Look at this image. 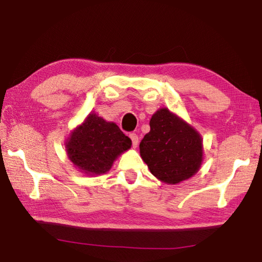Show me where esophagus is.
<instances>
[{
    "instance_id": "obj_1",
    "label": "esophagus",
    "mask_w": 262,
    "mask_h": 262,
    "mask_svg": "<svg viewBox=\"0 0 262 262\" xmlns=\"http://www.w3.org/2000/svg\"><path fill=\"white\" fill-rule=\"evenodd\" d=\"M129 137H130L132 142H133V147L136 148L137 144H139V136H137L135 133H132V134L129 135Z\"/></svg>"
}]
</instances>
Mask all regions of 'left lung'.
I'll return each mask as SVG.
<instances>
[{
    "label": "left lung",
    "instance_id": "obj_1",
    "mask_svg": "<svg viewBox=\"0 0 262 262\" xmlns=\"http://www.w3.org/2000/svg\"><path fill=\"white\" fill-rule=\"evenodd\" d=\"M140 154L157 179L176 185L200 168L202 137L178 115L161 108L150 119V132L141 141Z\"/></svg>",
    "mask_w": 262,
    "mask_h": 262
}]
</instances>
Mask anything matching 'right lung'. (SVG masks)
Wrapping results in <instances>:
<instances>
[{
  "instance_id": "obj_1",
  "label": "right lung",
  "mask_w": 262,
  "mask_h": 262,
  "mask_svg": "<svg viewBox=\"0 0 262 262\" xmlns=\"http://www.w3.org/2000/svg\"><path fill=\"white\" fill-rule=\"evenodd\" d=\"M132 141L114 122H107L96 113L70 133L66 150L79 171L90 176L110 171L113 162L130 148Z\"/></svg>"
}]
</instances>
